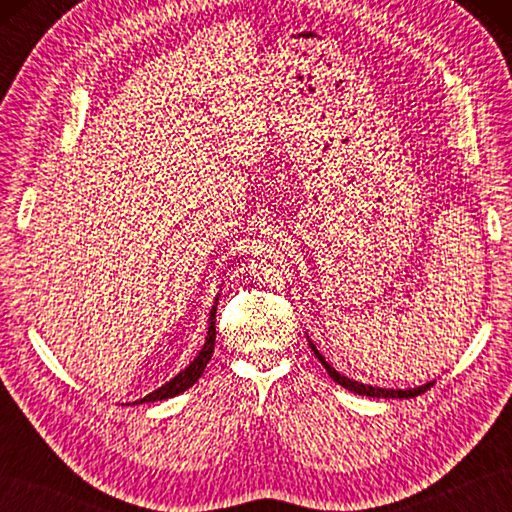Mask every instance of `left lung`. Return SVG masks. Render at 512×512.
Returning a JSON list of instances; mask_svg holds the SVG:
<instances>
[{"label": "left lung", "instance_id": "obj_1", "mask_svg": "<svg viewBox=\"0 0 512 512\" xmlns=\"http://www.w3.org/2000/svg\"><path fill=\"white\" fill-rule=\"evenodd\" d=\"M308 343H310V347H312L314 356L319 358L321 365L325 367V372L330 374V378L334 380V383H339L341 387L354 391V394H358V396H372V398H413V396H418V394H424V391H427L433 383H436V380H431V383H424V385L413 387V389H383V387H374V385L358 383V380L347 378V376L336 372V369H334L328 361H325V356L317 350V345H314L310 339H308Z\"/></svg>", "mask_w": 512, "mask_h": 512}]
</instances>
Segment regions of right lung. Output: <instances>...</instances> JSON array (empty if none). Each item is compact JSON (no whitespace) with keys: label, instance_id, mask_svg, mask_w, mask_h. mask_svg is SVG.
<instances>
[{"label":"right lung","instance_id":"right-lung-1","mask_svg":"<svg viewBox=\"0 0 512 512\" xmlns=\"http://www.w3.org/2000/svg\"><path fill=\"white\" fill-rule=\"evenodd\" d=\"M217 299H220V295H215V301H213V308L209 312V330H206V339H204V345L200 354L193 358V361L182 369V372H178L176 376H173L169 383H165L162 387L154 389L151 394H147L145 398L136 400L138 405L140 402H156V400H167V398H173L182 394V391H187L191 385L198 383V378L204 374L206 369V363L211 361L213 356V350H215V310H217Z\"/></svg>","mask_w":512,"mask_h":512}]
</instances>
